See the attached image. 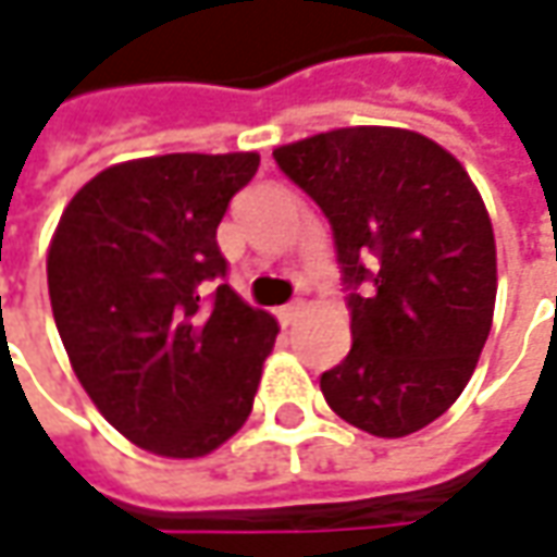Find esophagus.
<instances>
[{
  "instance_id": "34e87169",
  "label": "esophagus",
  "mask_w": 557,
  "mask_h": 557,
  "mask_svg": "<svg viewBox=\"0 0 557 557\" xmlns=\"http://www.w3.org/2000/svg\"><path fill=\"white\" fill-rule=\"evenodd\" d=\"M300 310H304V300H294V304H285V307H278V322L282 325H290L297 315H300Z\"/></svg>"
}]
</instances>
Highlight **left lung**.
<instances>
[{
	"label": "left lung",
	"instance_id": "8db88e82",
	"mask_svg": "<svg viewBox=\"0 0 557 557\" xmlns=\"http://www.w3.org/2000/svg\"><path fill=\"white\" fill-rule=\"evenodd\" d=\"M332 225L354 347L322 372L325 403L374 437L440 418L478 366L496 307L481 195L437 141L391 126L319 133L272 151Z\"/></svg>",
	"mask_w": 557,
	"mask_h": 557
}]
</instances>
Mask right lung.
Returning a JSON list of instances; mask_svg holds the SVG:
<instances>
[{"mask_svg": "<svg viewBox=\"0 0 557 557\" xmlns=\"http://www.w3.org/2000/svg\"><path fill=\"white\" fill-rule=\"evenodd\" d=\"M260 154L117 163L61 213L49 247L58 334L98 412L136 446L195 459L253 409L278 325L225 285L216 245Z\"/></svg>", "mask_w": 557, "mask_h": 557, "instance_id": "obj_1", "label": "right lung"}]
</instances>
